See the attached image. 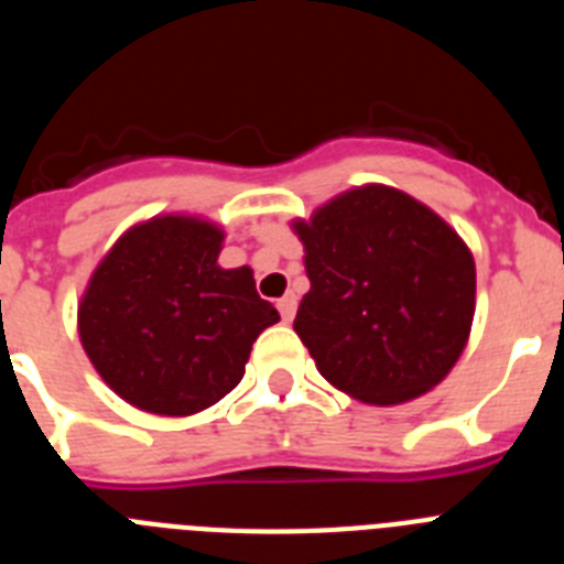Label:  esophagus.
<instances>
[{
    "instance_id": "34e87169",
    "label": "esophagus",
    "mask_w": 564,
    "mask_h": 564,
    "mask_svg": "<svg viewBox=\"0 0 564 564\" xmlns=\"http://www.w3.org/2000/svg\"><path fill=\"white\" fill-rule=\"evenodd\" d=\"M276 307H279V316H282V322H293V316H296V296H293V293H288V296L279 299Z\"/></svg>"
}]
</instances>
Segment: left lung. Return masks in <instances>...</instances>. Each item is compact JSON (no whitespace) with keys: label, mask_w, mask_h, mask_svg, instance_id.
Listing matches in <instances>:
<instances>
[{"label":"left lung","mask_w":564,"mask_h":564,"mask_svg":"<svg viewBox=\"0 0 564 564\" xmlns=\"http://www.w3.org/2000/svg\"><path fill=\"white\" fill-rule=\"evenodd\" d=\"M293 231L311 291L293 330L318 372L364 403L412 401L449 376L475 318V259L410 194L361 186Z\"/></svg>","instance_id":"obj_1"}]
</instances>
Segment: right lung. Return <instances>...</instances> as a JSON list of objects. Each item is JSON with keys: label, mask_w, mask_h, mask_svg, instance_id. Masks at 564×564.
Masks as SVG:
<instances>
[{"label": "right lung", "mask_w": 564, "mask_h": 564, "mask_svg": "<svg viewBox=\"0 0 564 564\" xmlns=\"http://www.w3.org/2000/svg\"><path fill=\"white\" fill-rule=\"evenodd\" d=\"M223 237L197 217H154L129 228L89 279L78 305L84 352L138 410H208L242 381L251 344L279 322L251 268L217 265Z\"/></svg>", "instance_id": "obj_1"}]
</instances>
